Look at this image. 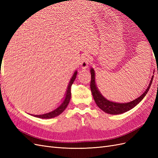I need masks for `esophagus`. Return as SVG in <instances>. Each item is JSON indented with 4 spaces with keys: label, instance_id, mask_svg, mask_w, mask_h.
<instances>
[{
    "label": "esophagus",
    "instance_id": "34e87169",
    "mask_svg": "<svg viewBox=\"0 0 158 158\" xmlns=\"http://www.w3.org/2000/svg\"><path fill=\"white\" fill-rule=\"evenodd\" d=\"M89 61H90L89 56L86 54L83 55L82 56H81V59H80L81 67H82L84 69H86L88 66Z\"/></svg>",
    "mask_w": 158,
    "mask_h": 158
}]
</instances>
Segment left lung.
I'll return each mask as SVG.
<instances>
[{
	"mask_svg": "<svg viewBox=\"0 0 158 158\" xmlns=\"http://www.w3.org/2000/svg\"><path fill=\"white\" fill-rule=\"evenodd\" d=\"M90 73H91L90 88H91V91H92V95L95 102L96 103L97 106L102 110H103L104 112L111 114H121L129 111V110L132 109L133 107H135L137 104H138L142 101V99L144 98V96L148 93V90H149L151 86V84L152 83L153 78H154L152 76L148 88L146 89L145 92L142 95H141L139 98H138L136 99L133 100V101L128 103H114V102L109 101V100L105 98L103 95L100 94L95 83V73L93 69H91Z\"/></svg>",
	"mask_w": 158,
	"mask_h": 158,
	"instance_id": "left-lung-1",
	"label": "left lung"
}]
</instances>
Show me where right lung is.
<instances>
[{"label": "right lung", "mask_w": 158, "mask_h": 158, "mask_svg": "<svg viewBox=\"0 0 158 158\" xmlns=\"http://www.w3.org/2000/svg\"><path fill=\"white\" fill-rule=\"evenodd\" d=\"M76 74H77V71H76L74 75L73 76V77L70 79V81L69 84V86L67 88V91H66V97L64 100V102L62 103L60 106L57 107L56 109H55L54 111H52L50 113L44 114H40V115H34V117H38V118H53L56 116L59 115L60 114L63 113L64 109L66 108V107L68 106V105L69 103V102L70 100V97H71V86L73 85L74 81L76 79Z\"/></svg>", "instance_id": "right-lung-1"}]
</instances>
